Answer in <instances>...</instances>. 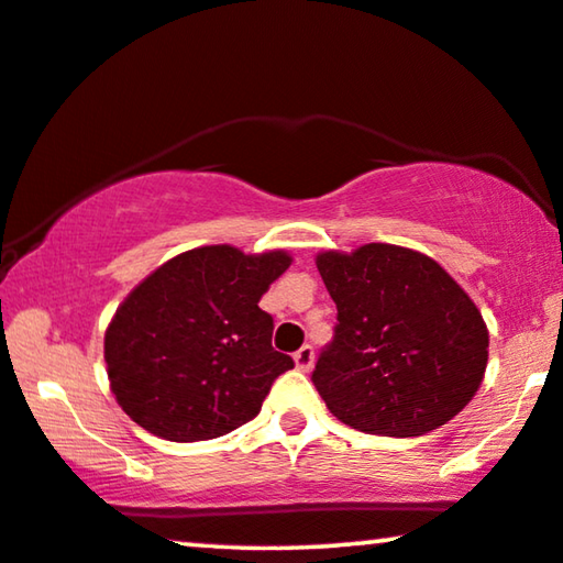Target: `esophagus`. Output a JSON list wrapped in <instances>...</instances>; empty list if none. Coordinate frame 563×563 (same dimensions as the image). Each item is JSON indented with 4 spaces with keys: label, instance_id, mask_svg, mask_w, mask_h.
Returning a JSON list of instances; mask_svg holds the SVG:
<instances>
[{
    "label": "esophagus",
    "instance_id": "34e87169",
    "mask_svg": "<svg viewBox=\"0 0 563 563\" xmlns=\"http://www.w3.org/2000/svg\"><path fill=\"white\" fill-rule=\"evenodd\" d=\"M313 358H316V353H313V347H310V345H302L300 351H296V355H292V361H296V368L302 371V373H308L310 368H313Z\"/></svg>",
    "mask_w": 563,
    "mask_h": 563
}]
</instances>
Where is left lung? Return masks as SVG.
<instances>
[{
  "mask_svg": "<svg viewBox=\"0 0 563 563\" xmlns=\"http://www.w3.org/2000/svg\"><path fill=\"white\" fill-rule=\"evenodd\" d=\"M316 265L338 325L313 383L338 421L410 439L468 406L486 373L488 328L433 257L368 243L353 253L325 250Z\"/></svg>",
  "mask_w": 563,
  "mask_h": 563,
  "instance_id": "obj_1",
  "label": "left lung"
}]
</instances>
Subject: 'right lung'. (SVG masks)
<instances>
[{
	"label": "right lung",
	"instance_id": "obj_1",
	"mask_svg": "<svg viewBox=\"0 0 563 563\" xmlns=\"http://www.w3.org/2000/svg\"><path fill=\"white\" fill-rule=\"evenodd\" d=\"M285 250L245 255L202 245L150 273L104 333L107 378L132 421L165 441L218 439L261 413L292 358L257 308L288 271Z\"/></svg>",
	"mask_w": 563,
	"mask_h": 563
}]
</instances>
